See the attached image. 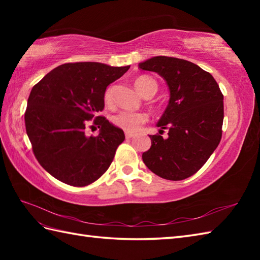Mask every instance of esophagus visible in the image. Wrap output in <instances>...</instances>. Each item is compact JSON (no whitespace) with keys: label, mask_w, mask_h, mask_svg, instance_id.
I'll use <instances>...</instances> for the list:
<instances>
[{"label":"esophagus","mask_w":260,"mask_h":260,"mask_svg":"<svg viewBox=\"0 0 260 260\" xmlns=\"http://www.w3.org/2000/svg\"><path fill=\"white\" fill-rule=\"evenodd\" d=\"M133 137H134V134L126 133V139H127V140H131V139H133Z\"/></svg>","instance_id":"34e87169"}]
</instances>
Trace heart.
Instances as JSON below:
<instances>
[{
    "mask_svg": "<svg viewBox=\"0 0 260 260\" xmlns=\"http://www.w3.org/2000/svg\"><path fill=\"white\" fill-rule=\"evenodd\" d=\"M135 88L142 96H145L147 92L154 90L156 92L157 85L154 79L147 76H141L137 78L134 82ZM112 96H113V88L109 87L107 90L105 91V102L107 104L112 103ZM147 115L143 113H134V112H127L123 110L119 112L112 117V123L118 127V128L125 131L126 133H135V132L141 128V126L147 120Z\"/></svg>",
    "mask_w": 260,
    "mask_h": 260,
    "instance_id": "heart-1",
    "label": "heart"
}]
</instances>
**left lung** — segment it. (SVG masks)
<instances>
[{"label": "left lung", "mask_w": 260, "mask_h": 260, "mask_svg": "<svg viewBox=\"0 0 260 260\" xmlns=\"http://www.w3.org/2000/svg\"><path fill=\"white\" fill-rule=\"evenodd\" d=\"M139 67L157 73L170 90L169 105L156 124L169 129V137L150 135L152 145L143 153V162L163 179L184 180L203 167L221 141L222 92L212 75L187 60L157 56Z\"/></svg>", "instance_id": "obj_1"}]
</instances>
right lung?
I'll return each instance as SVG.
<instances>
[{"mask_svg":"<svg viewBox=\"0 0 260 260\" xmlns=\"http://www.w3.org/2000/svg\"><path fill=\"white\" fill-rule=\"evenodd\" d=\"M128 69L101 62L64 63L32 88L24 115L26 134L38 162L53 178L85 186L108 170L125 135L97 114L104 109L107 86ZM90 119L101 128L97 137L84 133Z\"/></svg>","mask_w":260,"mask_h":260,"instance_id":"obj_1","label":"right lung"}]
</instances>
